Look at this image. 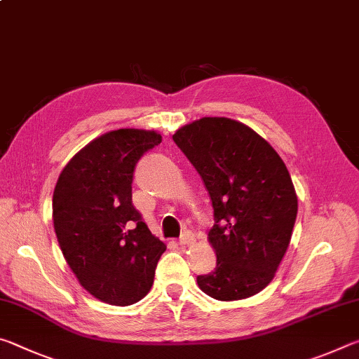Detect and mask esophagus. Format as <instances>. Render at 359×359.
<instances>
[{"mask_svg":"<svg viewBox=\"0 0 359 359\" xmlns=\"http://www.w3.org/2000/svg\"><path fill=\"white\" fill-rule=\"evenodd\" d=\"M193 242H194V236L191 233H188V231H185V233L182 234L180 239H179V244L184 245V247L185 245H191Z\"/></svg>","mask_w":359,"mask_h":359,"instance_id":"obj_1","label":"esophagus"}]
</instances>
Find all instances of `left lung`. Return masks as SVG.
Returning a JSON list of instances; mask_svg holds the SVG:
<instances>
[{
    "instance_id": "8db88e82",
    "label": "left lung",
    "mask_w": 359,
    "mask_h": 359,
    "mask_svg": "<svg viewBox=\"0 0 359 359\" xmlns=\"http://www.w3.org/2000/svg\"><path fill=\"white\" fill-rule=\"evenodd\" d=\"M172 139L201 175L214 208L208 239L217 266L198 276V287L218 301L259 293L287 253L297 214L283 160L250 126L226 117L194 120Z\"/></svg>"
}]
</instances>
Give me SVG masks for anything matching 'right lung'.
I'll return each instance as SVG.
<instances>
[{
	"label": "right lung",
	"instance_id": "obj_1",
	"mask_svg": "<svg viewBox=\"0 0 359 359\" xmlns=\"http://www.w3.org/2000/svg\"><path fill=\"white\" fill-rule=\"evenodd\" d=\"M160 142L150 130L104 133L71 158L53 190V228L66 263L90 294L112 306L149 293L166 250L131 201L136 163Z\"/></svg>",
	"mask_w": 359,
	"mask_h": 359
}]
</instances>
